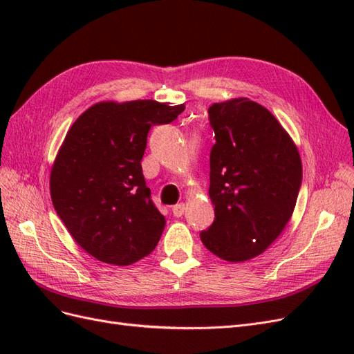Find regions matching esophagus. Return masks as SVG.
<instances>
[{"label": "esophagus", "instance_id": "34e87169", "mask_svg": "<svg viewBox=\"0 0 354 354\" xmlns=\"http://www.w3.org/2000/svg\"><path fill=\"white\" fill-rule=\"evenodd\" d=\"M185 211H186V205H185L183 202H180V203H177V205L173 207L174 217H181L185 214Z\"/></svg>", "mask_w": 354, "mask_h": 354}]
</instances>
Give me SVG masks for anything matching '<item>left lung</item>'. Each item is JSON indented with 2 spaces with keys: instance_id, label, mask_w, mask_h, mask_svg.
<instances>
[{
  "instance_id": "1",
  "label": "left lung",
  "mask_w": 354,
  "mask_h": 354,
  "mask_svg": "<svg viewBox=\"0 0 354 354\" xmlns=\"http://www.w3.org/2000/svg\"><path fill=\"white\" fill-rule=\"evenodd\" d=\"M216 145L209 155V198L216 211L201 241L238 263L264 252L291 218L303 180L292 138L264 106L246 97L208 109Z\"/></svg>"
}]
</instances>
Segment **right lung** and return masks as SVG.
I'll return each instance as SVG.
<instances>
[{
  "mask_svg": "<svg viewBox=\"0 0 354 354\" xmlns=\"http://www.w3.org/2000/svg\"><path fill=\"white\" fill-rule=\"evenodd\" d=\"M185 104L100 102L68 131L50 174L57 216L82 250L99 261L130 266L151 254L165 217L142 171L151 127L169 124Z\"/></svg>",
  "mask_w": 354,
  "mask_h": 354,
  "instance_id": "obj_1",
  "label": "right lung"
}]
</instances>
